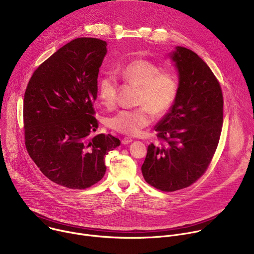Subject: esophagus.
<instances>
[{"instance_id":"esophagus-1","label":"esophagus","mask_w":254,"mask_h":254,"mask_svg":"<svg viewBox=\"0 0 254 254\" xmlns=\"http://www.w3.org/2000/svg\"><path fill=\"white\" fill-rule=\"evenodd\" d=\"M132 141V138L131 137H127V136H126V137H124L123 139H122V143L123 144H127V143H129V142H131Z\"/></svg>"}]
</instances>
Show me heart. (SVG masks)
<instances>
[{"mask_svg": "<svg viewBox=\"0 0 254 254\" xmlns=\"http://www.w3.org/2000/svg\"><path fill=\"white\" fill-rule=\"evenodd\" d=\"M119 74L125 82L138 87L136 104L139 106L108 117L105 124L118 132L136 135L152 123V113L160 117L172 107L178 93V80L173 72L160 71L157 64L146 59L129 62L119 70ZM117 92L118 80L115 75L106 74L99 79L97 94L103 105L113 106Z\"/></svg>", "mask_w": 254, "mask_h": 254, "instance_id": "heart-1", "label": "heart"}]
</instances>
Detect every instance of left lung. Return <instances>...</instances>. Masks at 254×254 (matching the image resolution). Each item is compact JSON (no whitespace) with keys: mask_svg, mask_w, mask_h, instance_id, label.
I'll return each instance as SVG.
<instances>
[{"mask_svg":"<svg viewBox=\"0 0 254 254\" xmlns=\"http://www.w3.org/2000/svg\"><path fill=\"white\" fill-rule=\"evenodd\" d=\"M169 57L178 71V93L155 126L157 136L167 144H149L141 166L146 182L165 192L189 187L205 173L223 125L222 90L209 66L182 46H176Z\"/></svg>","mask_w":254,"mask_h":254,"instance_id":"1","label":"left lung"}]
</instances>
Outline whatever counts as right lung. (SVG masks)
<instances>
[{"mask_svg": "<svg viewBox=\"0 0 254 254\" xmlns=\"http://www.w3.org/2000/svg\"><path fill=\"white\" fill-rule=\"evenodd\" d=\"M107 43L70 41L33 73L24 96L25 143L31 159L52 182L86 189L106 171L104 157L121 144L112 134L92 136L98 127L93 102Z\"/></svg>", "mask_w": 254, "mask_h": 254, "instance_id": "right-lung-1", "label": "right lung"}]
</instances>
